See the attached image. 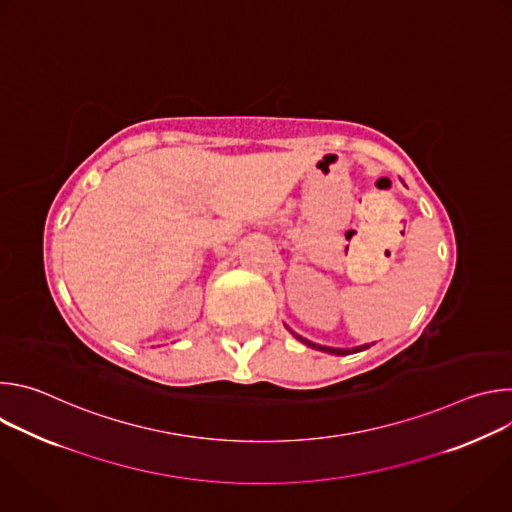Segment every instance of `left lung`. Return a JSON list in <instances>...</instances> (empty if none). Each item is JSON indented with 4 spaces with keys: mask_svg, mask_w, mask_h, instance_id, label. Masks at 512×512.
I'll return each instance as SVG.
<instances>
[{
    "mask_svg": "<svg viewBox=\"0 0 512 512\" xmlns=\"http://www.w3.org/2000/svg\"><path fill=\"white\" fill-rule=\"evenodd\" d=\"M294 334L300 342H304V344H308L310 348H318V350H324V352H330V354H340V356H344V354H352V352H360V350H367L369 348V344H364V346H356V348H330V346H322V344H314V342H310V340H306V338H302L300 334H296V332H291Z\"/></svg>",
    "mask_w": 512,
    "mask_h": 512,
    "instance_id": "left-lung-1",
    "label": "left lung"
}]
</instances>
